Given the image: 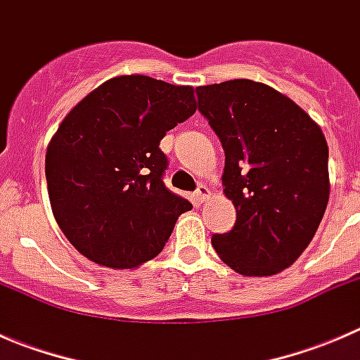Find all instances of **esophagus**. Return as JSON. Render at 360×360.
I'll return each instance as SVG.
<instances>
[{
	"label": "esophagus",
	"mask_w": 360,
	"mask_h": 360,
	"mask_svg": "<svg viewBox=\"0 0 360 360\" xmlns=\"http://www.w3.org/2000/svg\"><path fill=\"white\" fill-rule=\"evenodd\" d=\"M207 197H209V188L205 184H200L197 188V191H195V198H197V202H203Z\"/></svg>",
	"instance_id": "obj_1"
}]
</instances>
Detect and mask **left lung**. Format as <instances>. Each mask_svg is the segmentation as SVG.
Masks as SVG:
<instances>
[{
    "mask_svg": "<svg viewBox=\"0 0 360 360\" xmlns=\"http://www.w3.org/2000/svg\"><path fill=\"white\" fill-rule=\"evenodd\" d=\"M198 111L224 150V195L237 209L228 233L212 235L237 274L268 277L291 266L314 238L329 200V150L321 127L264 83L197 86Z\"/></svg>",
    "mask_w": 360,
    "mask_h": 360,
    "instance_id": "8db88e82",
    "label": "left lung"
}]
</instances>
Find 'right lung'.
Returning a JSON list of instances; mask_svg holds the SVG:
<instances>
[{"instance_id": "obj_1", "label": "right lung", "mask_w": 360, "mask_h": 360, "mask_svg": "<svg viewBox=\"0 0 360 360\" xmlns=\"http://www.w3.org/2000/svg\"><path fill=\"white\" fill-rule=\"evenodd\" d=\"M195 111L193 86L143 75L108 79L69 111L45 174L57 224L78 252L115 270L162 252L193 205L163 183L160 141Z\"/></svg>"}]
</instances>
